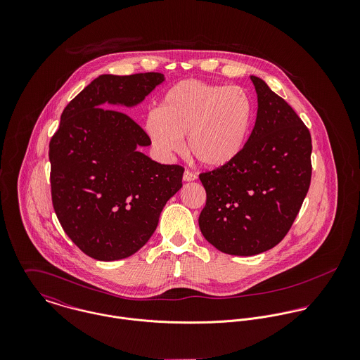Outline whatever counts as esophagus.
Listing matches in <instances>:
<instances>
[{"instance_id":"obj_1","label":"esophagus","mask_w":360,"mask_h":360,"mask_svg":"<svg viewBox=\"0 0 360 360\" xmlns=\"http://www.w3.org/2000/svg\"><path fill=\"white\" fill-rule=\"evenodd\" d=\"M183 180H184V181H194V180H197V174H195L194 172L186 169V172H184V174H183Z\"/></svg>"}]
</instances>
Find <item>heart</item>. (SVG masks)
I'll list each match as a JSON object with an SVG mask.
<instances>
[{
    "mask_svg": "<svg viewBox=\"0 0 360 360\" xmlns=\"http://www.w3.org/2000/svg\"><path fill=\"white\" fill-rule=\"evenodd\" d=\"M254 103L243 87L183 80L162 97L158 112H151L146 130L155 150L170 158L184 148L200 163L220 167L234 160L250 136Z\"/></svg>",
    "mask_w": 360,
    "mask_h": 360,
    "instance_id": "1",
    "label": "heart"
}]
</instances>
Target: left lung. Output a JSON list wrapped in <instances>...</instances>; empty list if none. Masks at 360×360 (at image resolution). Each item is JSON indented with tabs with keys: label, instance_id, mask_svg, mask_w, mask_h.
<instances>
[{
	"label": "left lung",
	"instance_id": "1",
	"mask_svg": "<svg viewBox=\"0 0 360 360\" xmlns=\"http://www.w3.org/2000/svg\"><path fill=\"white\" fill-rule=\"evenodd\" d=\"M255 126L238 156L200 174L206 204L200 229L229 255L250 257L276 247L308 194L311 137L297 112L257 76Z\"/></svg>",
	"mask_w": 360,
	"mask_h": 360
}]
</instances>
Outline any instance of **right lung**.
<instances>
[{"mask_svg":"<svg viewBox=\"0 0 360 360\" xmlns=\"http://www.w3.org/2000/svg\"><path fill=\"white\" fill-rule=\"evenodd\" d=\"M165 76L101 75L66 105L50 141L52 205L86 255L117 260L154 234L159 214L183 186L184 167L140 153L148 134L112 105L141 103Z\"/></svg>","mask_w":360,"mask_h":360,"instance_id":"add662e5","label":"right lung"}]
</instances>
